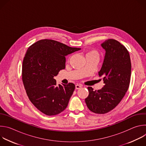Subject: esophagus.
<instances>
[{
    "mask_svg": "<svg viewBox=\"0 0 146 146\" xmlns=\"http://www.w3.org/2000/svg\"><path fill=\"white\" fill-rule=\"evenodd\" d=\"M81 88V86H80V85H78V84H77V85L75 86V88H76V90H78V89H80V88Z\"/></svg>",
    "mask_w": 146,
    "mask_h": 146,
    "instance_id": "esophagus-1",
    "label": "esophagus"
}]
</instances>
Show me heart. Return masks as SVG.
<instances>
[{"label": "heart", "instance_id": "heart-1", "mask_svg": "<svg viewBox=\"0 0 146 146\" xmlns=\"http://www.w3.org/2000/svg\"><path fill=\"white\" fill-rule=\"evenodd\" d=\"M87 55H92V56H97L98 58L99 57V53L96 50H91L89 52H88L86 54V56Z\"/></svg>", "mask_w": 146, "mask_h": 146}]
</instances>
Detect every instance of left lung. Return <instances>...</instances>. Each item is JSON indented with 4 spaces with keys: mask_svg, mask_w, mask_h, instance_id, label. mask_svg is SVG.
Masks as SVG:
<instances>
[{
    "mask_svg": "<svg viewBox=\"0 0 146 146\" xmlns=\"http://www.w3.org/2000/svg\"><path fill=\"white\" fill-rule=\"evenodd\" d=\"M105 55L99 76L103 87L98 91L88 87L89 95L85 99L92 112L105 114L114 109L128 90L131 74L129 52L119 41L108 39L101 44Z\"/></svg>",
    "mask_w": 146,
    "mask_h": 146,
    "instance_id": "obj_1",
    "label": "left lung"
}]
</instances>
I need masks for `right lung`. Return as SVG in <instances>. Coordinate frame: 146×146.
Returning a JSON list of instances; mask_svg holds the SVG:
<instances>
[{
    "label": "right lung",
    "instance_id": "obj_1",
    "mask_svg": "<svg viewBox=\"0 0 146 146\" xmlns=\"http://www.w3.org/2000/svg\"><path fill=\"white\" fill-rule=\"evenodd\" d=\"M80 50L48 39L39 40L27 50L23 81L29 100L41 112L54 115L68 106L75 86L69 83L57 86L54 77L65 68V56Z\"/></svg>",
    "mask_w": 146,
    "mask_h": 146
}]
</instances>
